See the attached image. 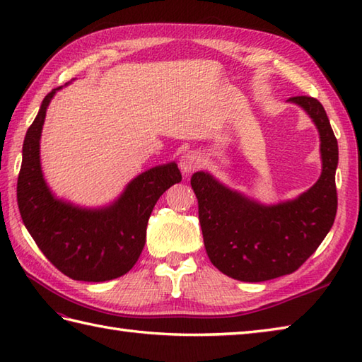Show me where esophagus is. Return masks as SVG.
Returning a JSON list of instances; mask_svg holds the SVG:
<instances>
[{"mask_svg":"<svg viewBox=\"0 0 362 362\" xmlns=\"http://www.w3.org/2000/svg\"><path fill=\"white\" fill-rule=\"evenodd\" d=\"M179 165H180V169L183 174H191L193 171H196V169L202 166V157L199 156L197 152L189 151L187 153H183V156L180 157Z\"/></svg>","mask_w":362,"mask_h":362,"instance_id":"1","label":"esophagus"}]
</instances>
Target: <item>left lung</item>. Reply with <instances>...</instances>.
Listing matches in <instances>:
<instances>
[{
    "instance_id": "1",
    "label": "left lung",
    "mask_w": 362,
    "mask_h": 362,
    "mask_svg": "<svg viewBox=\"0 0 362 362\" xmlns=\"http://www.w3.org/2000/svg\"><path fill=\"white\" fill-rule=\"evenodd\" d=\"M310 115L320 135L322 174L294 201L263 205L222 185L209 173L191 177L204 244L213 266L241 281H266L302 266L332 228L336 210L337 140L316 98L288 99Z\"/></svg>"
}]
</instances>
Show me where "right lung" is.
Masks as SVG:
<instances>
[{
	"mask_svg": "<svg viewBox=\"0 0 362 362\" xmlns=\"http://www.w3.org/2000/svg\"><path fill=\"white\" fill-rule=\"evenodd\" d=\"M60 88L45 96L23 143L17 183L21 219L43 255L66 276L81 281L118 279L140 258L153 206L182 174L174 161L151 168L103 209H82L57 199L43 179L40 136L46 109Z\"/></svg>",
	"mask_w": 362,
	"mask_h": 362,
	"instance_id": "add662e5",
	"label": "right lung"
}]
</instances>
